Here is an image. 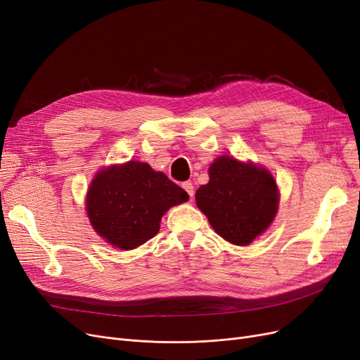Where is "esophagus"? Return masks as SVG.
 Here are the masks:
<instances>
[{"instance_id":"1","label":"esophagus","mask_w":360,"mask_h":360,"mask_svg":"<svg viewBox=\"0 0 360 360\" xmlns=\"http://www.w3.org/2000/svg\"><path fill=\"white\" fill-rule=\"evenodd\" d=\"M182 188L188 193V195H190V198L193 200V197H194V185L191 184V182H182Z\"/></svg>"}]
</instances>
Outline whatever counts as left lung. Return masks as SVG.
<instances>
[{"label": "left lung", "mask_w": 360, "mask_h": 360, "mask_svg": "<svg viewBox=\"0 0 360 360\" xmlns=\"http://www.w3.org/2000/svg\"><path fill=\"white\" fill-rule=\"evenodd\" d=\"M195 202L221 237L245 246L273 222L278 193L265 169L219 157L209 167V182L197 190Z\"/></svg>", "instance_id": "obj_1"}]
</instances>
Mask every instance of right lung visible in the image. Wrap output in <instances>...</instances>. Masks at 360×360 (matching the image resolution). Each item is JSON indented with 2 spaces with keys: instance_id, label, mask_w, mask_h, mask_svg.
Returning a JSON list of instances; mask_svg holds the SVG:
<instances>
[{
  "instance_id": "obj_1",
  "label": "right lung",
  "mask_w": 360,
  "mask_h": 360,
  "mask_svg": "<svg viewBox=\"0 0 360 360\" xmlns=\"http://www.w3.org/2000/svg\"><path fill=\"white\" fill-rule=\"evenodd\" d=\"M188 200V194L150 165L127 162L101 170L87 193V215L99 236L130 250L160 230L165 212Z\"/></svg>"
}]
</instances>
